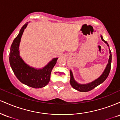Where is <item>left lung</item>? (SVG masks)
I'll return each instance as SVG.
<instances>
[{"label": "left lung", "instance_id": "8db88e82", "mask_svg": "<svg viewBox=\"0 0 120 120\" xmlns=\"http://www.w3.org/2000/svg\"><path fill=\"white\" fill-rule=\"evenodd\" d=\"M101 39H102L103 41H104L107 45V46L109 47V45L108 43L106 42L105 41H104L103 39V37L101 35ZM109 59L108 60V63L107 64V67L103 71V74L99 77L98 78L94 80L93 82H90V83H87V84H79L75 80H74L73 75L72 71H70V74H71V79H70V83H71V86L74 88L75 90L79 91L81 92H87L89 91L93 90L94 89L95 87H96V86L99 85L100 84L103 83L104 81L107 79V78L108 77L109 74L110 70H111V62H112V54H111V51L110 50V49H109Z\"/></svg>", "mask_w": 120, "mask_h": 120}]
</instances>
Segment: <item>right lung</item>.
Listing matches in <instances>:
<instances>
[{"mask_svg":"<svg viewBox=\"0 0 120 120\" xmlns=\"http://www.w3.org/2000/svg\"><path fill=\"white\" fill-rule=\"evenodd\" d=\"M28 22L21 29L20 33L13 40L9 52V60L13 73L21 83L35 89L46 86L50 80L51 73L55 65L57 59L54 58L42 69L30 67L20 57L19 45L22 35Z\"/></svg>","mask_w":120,"mask_h":120,"instance_id":"obj_1","label":"right lung"}]
</instances>
